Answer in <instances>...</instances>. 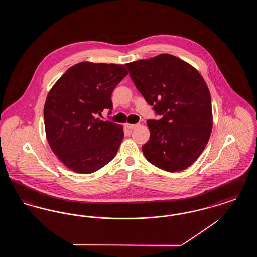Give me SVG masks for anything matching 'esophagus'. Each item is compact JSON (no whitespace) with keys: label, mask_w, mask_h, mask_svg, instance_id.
Masks as SVG:
<instances>
[{"label":"esophagus","mask_w":257,"mask_h":257,"mask_svg":"<svg viewBox=\"0 0 257 257\" xmlns=\"http://www.w3.org/2000/svg\"><path fill=\"white\" fill-rule=\"evenodd\" d=\"M136 126H137V124H129V123H126V124H125V127L128 128V129H130V130L134 129Z\"/></svg>","instance_id":"obj_1"}]
</instances>
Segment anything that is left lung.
<instances>
[{
  "instance_id": "obj_1",
  "label": "left lung",
  "mask_w": 257,
  "mask_h": 257,
  "mask_svg": "<svg viewBox=\"0 0 257 257\" xmlns=\"http://www.w3.org/2000/svg\"><path fill=\"white\" fill-rule=\"evenodd\" d=\"M138 90L159 120H148L150 138L143 152L151 164L170 172L193 165L202 153L213 126L211 96L196 68L173 55L125 64Z\"/></svg>"
}]
</instances>
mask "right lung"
<instances>
[{
	"label": "right lung",
	"mask_w": 257,
	"mask_h": 257,
	"mask_svg": "<svg viewBox=\"0 0 257 257\" xmlns=\"http://www.w3.org/2000/svg\"><path fill=\"white\" fill-rule=\"evenodd\" d=\"M127 74L122 64L83 61L68 68L50 89L44 105L46 138L69 170L92 173L117 153L122 126L97 116L112 110V90Z\"/></svg>",
	"instance_id": "obj_1"
}]
</instances>
